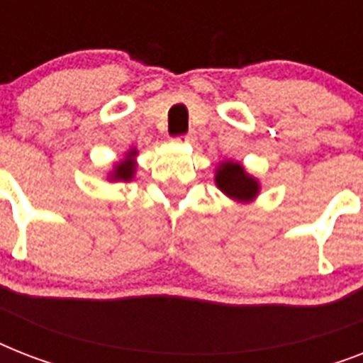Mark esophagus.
Listing matches in <instances>:
<instances>
[{"label":"esophagus","mask_w":363,"mask_h":363,"mask_svg":"<svg viewBox=\"0 0 363 363\" xmlns=\"http://www.w3.org/2000/svg\"><path fill=\"white\" fill-rule=\"evenodd\" d=\"M175 141L177 143H192V141H196V133H194V131H188V133L177 135Z\"/></svg>","instance_id":"1"}]
</instances>
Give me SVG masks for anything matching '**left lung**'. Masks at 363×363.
Masks as SVG:
<instances>
[{
    "instance_id": "8db88e82",
    "label": "left lung",
    "mask_w": 363,
    "mask_h": 363,
    "mask_svg": "<svg viewBox=\"0 0 363 363\" xmlns=\"http://www.w3.org/2000/svg\"><path fill=\"white\" fill-rule=\"evenodd\" d=\"M216 186L230 198L250 199L258 194V182L235 162H224L216 171Z\"/></svg>"
}]
</instances>
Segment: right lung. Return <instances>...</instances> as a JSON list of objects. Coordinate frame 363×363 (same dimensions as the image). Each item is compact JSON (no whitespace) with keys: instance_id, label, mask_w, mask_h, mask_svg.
<instances>
[{"instance_id":"obj_1","label":"right lung","mask_w":363,"mask_h":363,"mask_svg":"<svg viewBox=\"0 0 363 363\" xmlns=\"http://www.w3.org/2000/svg\"><path fill=\"white\" fill-rule=\"evenodd\" d=\"M135 154V152H131ZM133 171H135V165H133V162H122V164H118L115 167V179H118V181H130L131 177H133Z\"/></svg>"}]
</instances>
